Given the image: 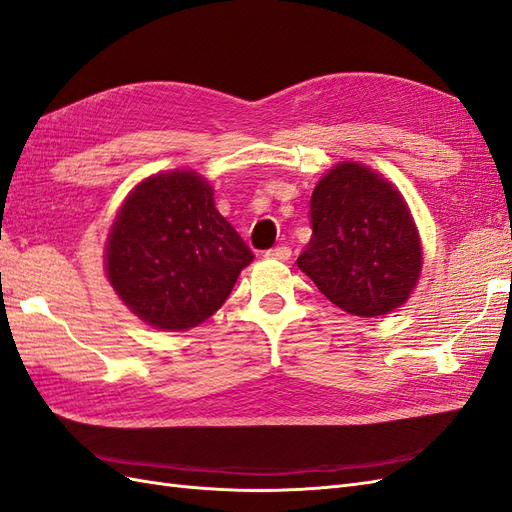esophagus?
Returning <instances> with one entry per match:
<instances>
[{
	"instance_id": "obj_1",
	"label": "esophagus",
	"mask_w": 512,
	"mask_h": 512,
	"mask_svg": "<svg viewBox=\"0 0 512 512\" xmlns=\"http://www.w3.org/2000/svg\"><path fill=\"white\" fill-rule=\"evenodd\" d=\"M265 256L267 258H275V260H288L292 256V252H290V247L280 245V247H271V250H267Z\"/></svg>"
}]
</instances>
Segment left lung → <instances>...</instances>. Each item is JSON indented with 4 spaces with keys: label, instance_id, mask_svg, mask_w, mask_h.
<instances>
[{
    "label": "left lung",
    "instance_id": "8db88e82",
    "mask_svg": "<svg viewBox=\"0 0 512 512\" xmlns=\"http://www.w3.org/2000/svg\"><path fill=\"white\" fill-rule=\"evenodd\" d=\"M309 239L299 269L344 312L374 318L412 294L423 267L421 239L406 200L374 170L342 162L309 203Z\"/></svg>",
    "mask_w": 512,
    "mask_h": 512
}]
</instances>
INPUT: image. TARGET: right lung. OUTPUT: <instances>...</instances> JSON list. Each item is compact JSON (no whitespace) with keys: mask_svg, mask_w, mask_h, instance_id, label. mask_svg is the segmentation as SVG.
Here are the masks:
<instances>
[{"mask_svg":"<svg viewBox=\"0 0 512 512\" xmlns=\"http://www.w3.org/2000/svg\"><path fill=\"white\" fill-rule=\"evenodd\" d=\"M254 254L213 203L194 170L141 181L106 241V275L138 318L185 331L213 316Z\"/></svg>","mask_w":512,"mask_h":512,"instance_id":"right-lung-1","label":"right lung"}]
</instances>
